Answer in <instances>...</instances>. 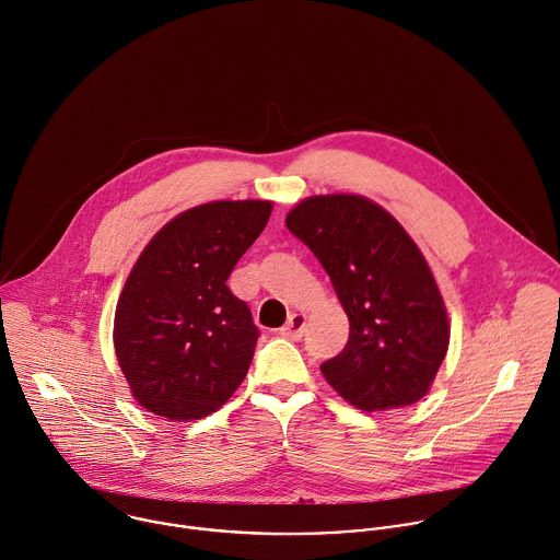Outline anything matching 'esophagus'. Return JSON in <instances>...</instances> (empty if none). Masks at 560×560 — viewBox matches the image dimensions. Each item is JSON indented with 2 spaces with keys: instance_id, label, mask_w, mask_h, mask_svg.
I'll use <instances>...</instances> for the list:
<instances>
[{
  "instance_id": "34e87169",
  "label": "esophagus",
  "mask_w": 560,
  "mask_h": 560,
  "mask_svg": "<svg viewBox=\"0 0 560 560\" xmlns=\"http://www.w3.org/2000/svg\"><path fill=\"white\" fill-rule=\"evenodd\" d=\"M304 326H306V315L304 313H291V317L282 326V335L289 340H300L304 335Z\"/></svg>"
}]
</instances>
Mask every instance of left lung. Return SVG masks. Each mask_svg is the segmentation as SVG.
<instances>
[{
  "label": "left lung",
  "instance_id": "8db88e82",
  "mask_svg": "<svg viewBox=\"0 0 560 560\" xmlns=\"http://www.w3.org/2000/svg\"><path fill=\"white\" fill-rule=\"evenodd\" d=\"M328 273L349 342L319 371L360 410L419 401L448 351L451 328L432 271L399 222L364 196H311L287 215Z\"/></svg>",
  "mask_w": 560,
  "mask_h": 560
}]
</instances>
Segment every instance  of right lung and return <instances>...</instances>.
Wrapping results in <instances>:
<instances>
[{
    "label": "right lung",
    "mask_w": 560,
    "mask_h": 560,
    "mask_svg": "<svg viewBox=\"0 0 560 560\" xmlns=\"http://www.w3.org/2000/svg\"><path fill=\"white\" fill-rule=\"evenodd\" d=\"M269 200L183 211L132 267L115 313V349L137 401L172 421L225 404L254 360L258 326L228 278L262 234Z\"/></svg>",
    "instance_id": "1"
}]
</instances>
